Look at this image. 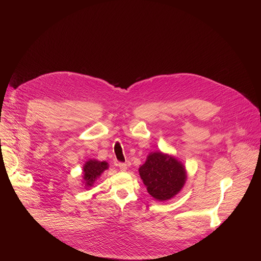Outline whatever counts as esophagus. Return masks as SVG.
I'll use <instances>...</instances> for the list:
<instances>
[{"label":"esophagus","instance_id":"esophagus-1","mask_svg":"<svg viewBox=\"0 0 261 261\" xmlns=\"http://www.w3.org/2000/svg\"><path fill=\"white\" fill-rule=\"evenodd\" d=\"M117 165L119 166V168H120L121 171H126V170H127V164H126V163L120 162V163H118Z\"/></svg>","mask_w":261,"mask_h":261}]
</instances>
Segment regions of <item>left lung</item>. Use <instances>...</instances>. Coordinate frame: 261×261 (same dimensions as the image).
<instances>
[{"label":"left lung","instance_id":"left-lung-1","mask_svg":"<svg viewBox=\"0 0 261 261\" xmlns=\"http://www.w3.org/2000/svg\"><path fill=\"white\" fill-rule=\"evenodd\" d=\"M146 190L157 200H167L176 195L185 184V167L173 157L161 152L153 153L139 168Z\"/></svg>","mask_w":261,"mask_h":261}]
</instances>
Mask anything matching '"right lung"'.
Masks as SVG:
<instances>
[{
    "mask_svg": "<svg viewBox=\"0 0 261 261\" xmlns=\"http://www.w3.org/2000/svg\"><path fill=\"white\" fill-rule=\"evenodd\" d=\"M108 168V164L103 161L97 160H90L84 166V179L87 187H91L95 179L105 170Z\"/></svg>",
    "mask_w": 261,
    "mask_h": 261,
    "instance_id": "1",
    "label": "right lung"
}]
</instances>
